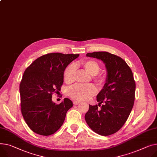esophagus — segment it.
<instances>
[{"instance_id":"obj_1","label":"esophagus","mask_w":157,"mask_h":157,"mask_svg":"<svg viewBox=\"0 0 157 157\" xmlns=\"http://www.w3.org/2000/svg\"><path fill=\"white\" fill-rule=\"evenodd\" d=\"M73 103L75 104V105H78V104H79L80 103V101H77V100H75V101H73Z\"/></svg>"}]
</instances>
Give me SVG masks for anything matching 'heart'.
<instances>
[{
    "label": "heart",
    "mask_w": 157,
    "mask_h": 157,
    "mask_svg": "<svg viewBox=\"0 0 157 157\" xmlns=\"http://www.w3.org/2000/svg\"><path fill=\"white\" fill-rule=\"evenodd\" d=\"M79 65L84 69L88 74L94 76V80L99 85H102L105 81V78L98 75L100 69L99 64L95 60H86L81 61ZM76 75V67L74 64H69L64 70V79L66 82H72L75 79ZM97 93V88L93 85L81 86L75 85L70 87L68 90L69 95L76 100L82 101L90 99Z\"/></svg>",
    "instance_id": "1"
}]
</instances>
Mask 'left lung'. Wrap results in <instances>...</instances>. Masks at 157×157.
Segmentation results:
<instances>
[{"instance_id": "left-lung-1", "label": "left lung", "mask_w": 157, "mask_h": 157, "mask_svg": "<svg viewBox=\"0 0 157 157\" xmlns=\"http://www.w3.org/2000/svg\"><path fill=\"white\" fill-rule=\"evenodd\" d=\"M105 64L107 78L97 96V105H89L85 121L89 127L101 136L117 132L126 122L134 105L136 84L132 72L122 58L107 52L88 53Z\"/></svg>"}]
</instances>
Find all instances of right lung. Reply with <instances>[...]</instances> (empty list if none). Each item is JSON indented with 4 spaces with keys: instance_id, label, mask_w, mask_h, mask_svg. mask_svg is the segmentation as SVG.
<instances>
[{
    "instance_id": "obj_1",
    "label": "right lung",
    "mask_w": 157,
    "mask_h": 157,
    "mask_svg": "<svg viewBox=\"0 0 157 157\" xmlns=\"http://www.w3.org/2000/svg\"><path fill=\"white\" fill-rule=\"evenodd\" d=\"M79 56L47 54L38 57L25 70L19 86L21 109L25 122L34 132L49 136L63 124L73 103L66 98L57 105L52 101V96L60 90L64 70Z\"/></svg>"
}]
</instances>
